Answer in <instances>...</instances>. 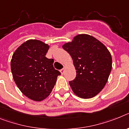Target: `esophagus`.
<instances>
[{"label":"esophagus","mask_w":129,"mask_h":129,"mask_svg":"<svg viewBox=\"0 0 129 129\" xmlns=\"http://www.w3.org/2000/svg\"><path fill=\"white\" fill-rule=\"evenodd\" d=\"M64 71H65V69L64 68H63V69H61V70H60V72H61V75H63V73H64Z\"/></svg>","instance_id":"34e87169"}]
</instances>
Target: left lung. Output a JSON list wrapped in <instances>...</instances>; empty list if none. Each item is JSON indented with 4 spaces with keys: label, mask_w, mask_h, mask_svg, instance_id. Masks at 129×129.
Masks as SVG:
<instances>
[{
    "label": "left lung",
    "mask_w": 129,
    "mask_h": 129,
    "mask_svg": "<svg viewBox=\"0 0 129 129\" xmlns=\"http://www.w3.org/2000/svg\"><path fill=\"white\" fill-rule=\"evenodd\" d=\"M73 60L76 77L70 81L73 92L81 98L97 95L108 81L112 58L104 44L89 35H78L62 46Z\"/></svg>",
    "instance_id": "obj_1"
}]
</instances>
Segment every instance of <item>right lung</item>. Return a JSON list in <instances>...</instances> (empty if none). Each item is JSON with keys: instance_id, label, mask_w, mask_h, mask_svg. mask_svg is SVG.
Returning <instances> with one entry per match:
<instances>
[{"instance_id": "1", "label": "right lung", "mask_w": 129, "mask_h": 129, "mask_svg": "<svg viewBox=\"0 0 129 129\" xmlns=\"http://www.w3.org/2000/svg\"><path fill=\"white\" fill-rule=\"evenodd\" d=\"M49 46L39 40H28L14 52L11 71L16 85L27 98L42 101L51 93L61 73L46 54Z\"/></svg>"}]
</instances>
